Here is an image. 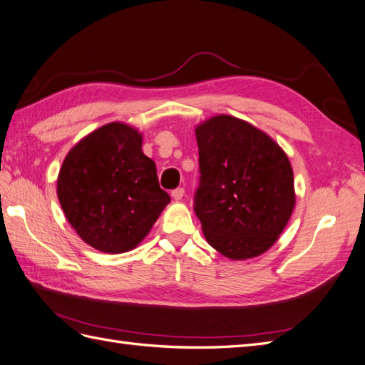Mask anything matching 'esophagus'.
I'll return each instance as SVG.
<instances>
[{"label":"esophagus","instance_id":"34e87169","mask_svg":"<svg viewBox=\"0 0 365 365\" xmlns=\"http://www.w3.org/2000/svg\"><path fill=\"white\" fill-rule=\"evenodd\" d=\"M183 194H185V190H183V188H175V190L171 191V195H173V197H174L175 200H180V199L183 197Z\"/></svg>","mask_w":365,"mask_h":365}]
</instances>
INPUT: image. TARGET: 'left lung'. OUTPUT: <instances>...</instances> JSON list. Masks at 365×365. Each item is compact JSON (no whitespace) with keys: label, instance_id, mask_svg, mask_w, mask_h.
<instances>
[{"label":"left lung","instance_id":"8db88e82","mask_svg":"<svg viewBox=\"0 0 365 365\" xmlns=\"http://www.w3.org/2000/svg\"><path fill=\"white\" fill-rule=\"evenodd\" d=\"M195 137L194 211L208 244L236 260L265 253L294 208L288 157L262 130L231 115L205 121Z\"/></svg>","mask_w":365,"mask_h":365}]
</instances>
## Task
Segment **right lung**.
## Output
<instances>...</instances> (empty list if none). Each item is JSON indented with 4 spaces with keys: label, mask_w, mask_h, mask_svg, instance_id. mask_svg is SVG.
<instances>
[{
    "label": "right lung",
    "mask_w": 365,
    "mask_h": 365,
    "mask_svg": "<svg viewBox=\"0 0 365 365\" xmlns=\"http://www.w3.org/2000/svg\"><path fill=\"white\" fill-rule=\"evenodd\" d=\"M57 194L77 235L112 255L135 248L171 200L142 151V135L123 123L101 126L71 149Z\"/></svg>",
    "instance_id": "add662e5"
}]
</instances>
